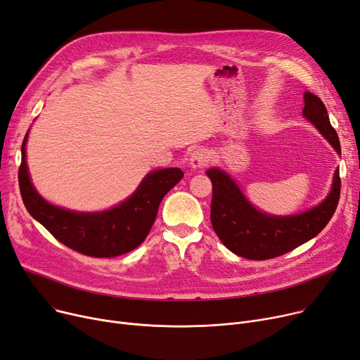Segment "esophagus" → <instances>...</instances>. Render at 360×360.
I'll return each instance as SVG.
<instances>
[{
    "label": "esophagus",
    "instance_id": "1",
    "mask_svg": "<svg viewBox=\"0 0 360 360\" xmlns=\"http://www.w3.org/2000/svg\"><path fill=\"white\" fill-rule=\"evenodd\" d=\"M207 162H209V153H207L205 148H197L191 155L190 166L193 169H202L204 166H207Z\"/></svg>",
    "mask_w": 360,
    "mask_h": 360
}]
</instances>
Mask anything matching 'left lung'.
<instances>
[{
	"mask_svg": "<svg viewBox=\"0 0 360 360\" xmlns=\"http://www.w3.org/2000/svg\"><path fill=\"white\" fill-rule=\"evenodd\" d=\"M304 99V117L319 129L338 155L342 153L323 101L311 91H305ZM205 174L213 185L210 219L216 235L236 255L257 261L280 257L316 236L331 220L342 188L337 169L331 191L323 202L305 213L276 217L258 212L221 170L209 169Z\"/></svg>",
	"mask_w": 360,
	"mask_h": 360,
	"instance_id": "1",
	"label": "left lung"
}]
</instances>
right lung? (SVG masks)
I'll list each match as a JSON object with an SVG mask.
<instances>
[{"label":"right lung","mask_w":360,"mask_h":360,"mask_svg":"<svg viewBox=\"0 0 360 360\" xmlns=\"http://www.w3.org/2000/svg\"><path fill=\"white\" fill-rule=\"evenodd\" d=\"M26 140L22 144L18 186L30 216L65 247L89 257L110 258L127 254L143 243L153 226L162 198L182 179L178 167L155 170L122 204L102 213H75L46 202L34 191L26 165Z\"/></svg>","instance_id":"1"}]
</instances>
